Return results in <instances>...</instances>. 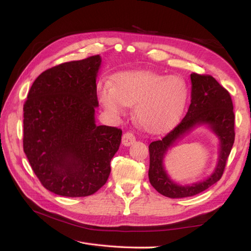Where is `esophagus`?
Here are the masks:
<instances>
[{
    "label": "esophagus",
    "mask_w": 251,
    "mask_h": 251,
    "mask_svg": "<svg viewBox=\"0 0 251 251\" xmlns=\"http://www.w3.org/2000/svg\"><path fill=\"white\" fill-rule=\"evenodd\" d=\"M135 140H136L135 135H134L133 133H131V132H126V133H125L124 136H123V144H124V146H126V147L131 146V144H132Z\"/></svg>",
    "instance_id": "1"
}]
</instances>
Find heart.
I'll return each mask as SVG.
<instances>
[{
	"mask_svg": "<svg viewBox=\"0 0 251 251\" xmlns=\"http://www.w3.org/2000/svg\"><path fill=\"white\" fill-rule=\"evenodd\" d=\"M187 96L185 81L179 76L154 72H126L98 86V97L104 109L114 116L133 105L134 117L143 130L159 133L168 130L184 108Z\"/></svg>",
	"mask_w": 251,
	"mask_h": 251,
	"instance_id": "1",
	"label": "heart"
}]
</instances>
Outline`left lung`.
I'll return each instance as SVG.
<instances>
[{"label":"left lung","instance_id":"left-lung-1","mask_svg":"<svg viewBox=\"0 0 251 251\" xmlns=\"http://www.w3.org/2000/svg\"><path fill=\"white\" fill-rule=\"evenodd\" d=\"M192 100L185 116L160 140L151 142L149 179L158 193L168 198H185L200 194L221 179L234 142V113L228 91L207 74L192 73ZM208 124L220 139L218 165L207 179L182 187L173 182L163 168L164 155L172 144L197 124Z\"/></svg>","mask_w":251,"mask_h":251}]
</instances>
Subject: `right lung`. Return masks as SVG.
<instances>
[{"instance_id": "right-lung-1", "label": "right lung", "mask_w": 251, "mask_h": 251, "mask_svg": "<svg viewBox=\"0 0 251 251\" xmlns=\"http://www.w3.org/2000/svg\"><path fill=\"white\" fill-rule=\"evenodd\" d=\"M100 55L39 75L24 103L23 148L42 185L64 197L93 195L107 182L123 131L96 126Z\"/></svg>"}]
</instances>
